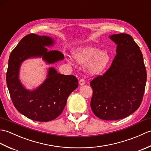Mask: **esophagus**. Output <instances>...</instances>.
Segmentation results:
<instances>
[{
  "mask_svg": "<svg viewBox=\"0 0 151 151\" xmlns=\"http://www.w3.org/2000/svg\"><path fill=\"white\" fill-rule=\"evenodd\" d=\"M84 84H85V81L84 79L80 80L79 81V85L80 86H83V85H84Z\"/></svg>",
  "mask_w": 151,
  "mask_h": 151,
  "instance_id": "34e87169",
  "label": "esophagus"
}]
</instances>
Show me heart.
Returning <instances> with one entry per match:
<instances>
[{"label": "heart", "mask_w": 151, "mask_h": 151, "mask_svg": "<svg viewBox=\"0 0 151 151\" xmlns=\"http://www.w3.org/2000/svg\"><path fill=\"white\" fill-rule=\"evenodd\" d=\"M73 57L76 62H87L86 68L91 75H97L104 71L111 61V54L108 50H100L99 47L86 45L76 49Z\"/></svg>", "instance_id": "b5f03b06"}]
</instances>
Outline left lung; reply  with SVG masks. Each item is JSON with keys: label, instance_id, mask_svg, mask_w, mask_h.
<instances>
[{"label": "left lung", "instance_id": "obj_1", "mask_svg": "<svg viewBox=\"0 0 151 151\" xmlns=\"http://www.w3.org/2000/svg\"><path fill=\"white\" fill-rule=\"evenodd\" d=\"M117 45L116 56L102 76L90 82L91 108L103 120L123 119L137 110L145 89L147 71L143 54L132 36L118 34L109 36Z\"/></svg>", "mask_w": 151, "mask_h": 151}]
</instances>
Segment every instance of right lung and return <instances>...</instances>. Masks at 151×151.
Listing matches in <instances>:
<instances>
[{
	"mask_svg": "<svg viewBox=\"0 0 151 151\" xmlns=\"http://www.w3.org/2000/svg\"><path fill=\"white\" fill-rule=\"evenodd\" d=\"M55 41L47 36L34 34L24 36L10 54L6 73V83L14 106L28 119L47 122L62 113L69 95L78 88V80L73 75L58 73L54 67L48 69L47 78L33 90L24 87L19 79L22 63L30 58H41L47 64L63 60L57 50H48Z\"/></svg>",
	"mask_w": 151,
	"mask_h": 151,
	"instance_id": "right-lung-1",
	"label": "right lung"
}]
</instances>
